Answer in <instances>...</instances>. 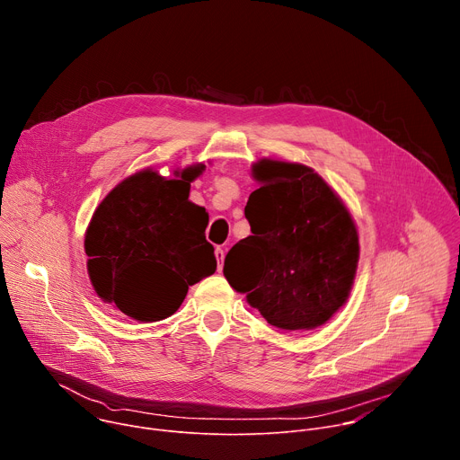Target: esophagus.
<instances>
[{
	"instance_id": "esophagus-1",
	"label": "esophagus",
	"mask_w": 460,
	"mask_h": 460,
	"mask_svg": "<svg viewBox=\"0 0 460 460\" xmlns=\"http://www.w3.org/2000/svg\"><path fill=\"white\" fill-rule=\"evenodd\" d=\"M215 256H217V264H218V271H222L224 268V258H226V252L222 247H217L215 249Z\"/></svg>"
}]
</instances>
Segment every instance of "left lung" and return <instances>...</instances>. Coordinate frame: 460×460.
I'll use <instances>...</instances> for the list:
<instances>
[{"label": "left lung", "mask_w": 460, "mask_h": 460, "mask_svg": "<svg viewBox=\"0 0 460 460\" xmlns=\"http://www.w3.org/2000/svg\"><path fill=\"white\" fill-rule=\"evenodd\" d=\"M245 218L251 236L231 247L224 275L271 325L309 332L349 298L358 266L357 224L341 196L296 164L261 158Z\"/></svg>", "instance_id": "8db88e82"}]
</instances>
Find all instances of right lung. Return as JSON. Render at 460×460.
<instances>
[{"label": "right lung", "instance_id": "obj_1", "mask_svg": "<svg viewBox=\"0 0 460 460\" xmlns=\"http://www.w3.org/2000/svg\"><path fill=\"white\" fill-rule=\"evenodd\" d=\"M206 171L194 164L162 176L153 167L121 180L85 231L87 273L96 295L138 322L171 316L189 286L217 271L206 240L209 215L189 200Z\"/></svg>", "mask_w": 460, "mask_h": 460}]
</instances>
